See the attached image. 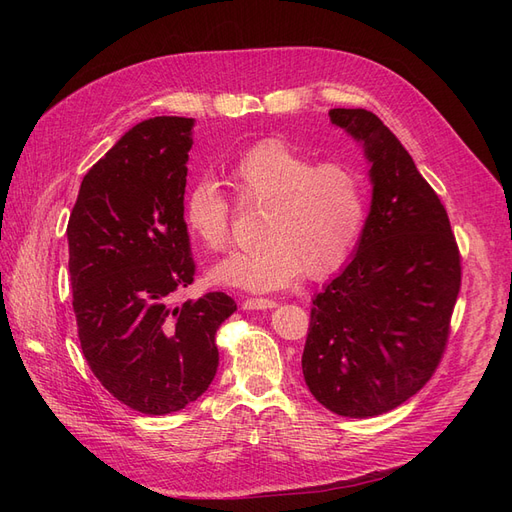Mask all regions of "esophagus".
<instances>
[{"label":"esophagus","mask_w":512,"mask_h":512,"mask_svg":"<svg viewBox=\"0 0 512 512\" xmlns=\"http://www.w3.org/2000/svg\"><path fill=\"white\" fill-rule=\"evenodd\" d=\"M243 309H273L277 303L273 301V299H256V297H250V299H245L243 303Z\"/></svg>","instance_id":"obj_1"}]
</instances>
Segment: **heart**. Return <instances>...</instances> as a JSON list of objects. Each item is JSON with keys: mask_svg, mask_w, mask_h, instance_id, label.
<instances>
[{"mask_svg": "<svg viewBox=\"0 0 512 512\" xmlns=\"http://www.w3.org/2000/svg\"><path fill=\"white\" fill-rule=\"evenodd\" d=\"M245 205L262 207L258 243L211 269L220 286L250 292L288 288L301 273L324 277L359 243L369 213L367 181L348 162H322L282 141H262L228 168ZM183 220L209 250L228 245L230 203L213 179L194 181L183 198Z\"/></svg>", "mask_w": 512, "mask_h": 512, "instance_id": "heart-1", "label": "heart"}]
</instances>
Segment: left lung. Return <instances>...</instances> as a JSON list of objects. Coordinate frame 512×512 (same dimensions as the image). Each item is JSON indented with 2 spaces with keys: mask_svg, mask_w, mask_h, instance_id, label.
<instances>
[{
  "mask_svg": "<svg viewBox=\"0 0 512 512\" xmlns=\"http://www.w3.org/2000/svg\"><path fill=\"white\" fill-rule=\"evenodd\" d=\"M329 117L365 151L371 207L350 262L312 301L301 365L324 408L369 418L433 376L461 265L446 209L397 136L365 108H331Z\"/></svg>",
  "mask_w": 512,
  "mask_h": 512,
  "instance_id": "obj_1",
  "label": "left lung"
}]
</instances>
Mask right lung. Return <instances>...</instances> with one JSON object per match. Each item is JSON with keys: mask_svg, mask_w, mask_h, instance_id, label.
Wrapping results in <instances>:
<instances>
[{"mask_svg": "<svg viewBox=\"0 0 512 512\" xmlns=\"http://www.w3.org/2000/svg\"><path fill=\"white\" fill-rule=\"evenodd\" d=\"M194 119L136 123L85 175L70 213L72 307L104 389L143 414H170L218 371L215 333L237 303L224 292L170 305L194 282L183 220Z\"/></svg>", "mask_w": 512, "mask_h": 512, "instance_id": "obj_1", "label": "right lung"}]
</instances>
